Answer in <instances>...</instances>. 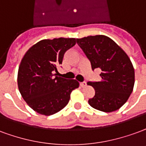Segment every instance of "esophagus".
Masks as SVG:
<instances>
[{"label": "esophagus", "mask_w": 146, "mask_h": 146, "mask_svg": "<svg viewBox=\"0 0 146 146\" xmlns=\"http://www.w3.org/2000/svg\"><path fill=\"white\" fill-rule=\"evenodd\" d=\"M80 85L82 87H85L86 85H87V82L86 81H84V82H81V83H80Z\"/></svg>", "instance_id": "esophagus-1"}]
</instances>
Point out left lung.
I'll use <instances>...</instances> for the list:
<instances>
[{
    "label": "left lung",
    "instance_id": "left-lung-1",
    "mask_svg": "<svg viewBox=\"0 0 146 146\" xmlns=\"http://www.w3.org/2000/svg\"><path fill=\"white\" fill-rule=\"evenodd\" d=\"M76 43L89 59L94 70L100 68V81H90L95 95L88 103L104 112L119 109L128 100L135 84V70L127 54L105 35L76 38Z\"/></svg>",
    "mask_w": 146,
    "mask_h": 146
}]
</instances>
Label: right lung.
Instances as JSON below:
<instances>
[{
  "mask_svg": "<svg viewBox=\"0 0 146 146\" xmlns=\"http://www.w3.org/2000/svg\"><path fill=\"white\" fill-rule=\"evenodd\" d=\"M75 45V38L41 40L24 56L18 69V89L28 105L38 114L48 116L62 110L71 92L79 87L76 80L55 73L66 52Z\"/></svg>",
  "mask_w": 146,
  "mask_h": 146,
  "instance_id": "1",
  "label": "right lung"
}]
</instances>
